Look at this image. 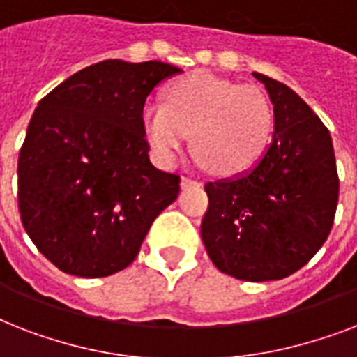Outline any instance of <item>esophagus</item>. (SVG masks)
Wrapping results in <instances>:
<instances>
[{
	"label": "esophagus",
	"mask_w": 357,
	"mask_h": 357,
	"mask_svg": "<svg viewBox=\"0 0 357 357\" xmlns=\"http://www.w3.org/2000/svg\"><path fill=\"white\" fill-rule=\"evenodd\" d=\"M190 187H200V183H198L196 179L183 176V178H181V189H190Z\"/></svg>",
	"instance_id": "obj_1"
}]
</instances>
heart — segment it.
Listing matches in <instances>:
<instances>
[{"mask_svg": "<svg viewBox=\"0 0 357 357\" xmlns=\"http://www.w3.org/2000/svg\"><path fill=\"white\" fill-rule=\"evenodd\" d=\"M140 123L161 165H172L190 135L202 167L218 176H237L265 153L274 111L259 86L192 72L168 89L167 103H146Z\"/></svg>", "mask_w": 357, "mask_h": 357, "instance_id": "heart-1", "label": "heart"}]
</instances>
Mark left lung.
I'll list each match as a JSON object with an SVG mask.
<instances>
[{
  "mask_svg": "<svg viewBox=\"0 0 357 357\" xmlns=\"http://www.w3.org/2000/svg\"><path fill=\"white\" fill-rule=\"evenodd\" d=\"M274 105L265 153L246 172L206 185L202 241L218 271L244 282L291 276L332 229L339 178L330 131L287 85L252 74Z\"/></svg>",
  "mask_w": 357,
  "mask_h": 357,
  "instance_id": "1",
  "label": "left lung"
}]
</instances>
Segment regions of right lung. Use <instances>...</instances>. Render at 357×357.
Returning <instances> with one entry per match:
<instances>
[{
	"label": "right lung",
	"mask_w": 357,
	"mask_h": 357,
	"mask_svg": "<svg viewBox=\"0 0 357 357\" xmlns=\"http://www.w3.org/2000/svg\"><path fill=\"white\" fill-rule=\"evenodd\" d=\"M183 70L109 59L70 75L33 113L18 159V207L29 238L66 274L103 278L131 265L179 176L151 165L140 113Z\"/></svg>",
	"instance_id": "obj_1"
}]
</instances>
